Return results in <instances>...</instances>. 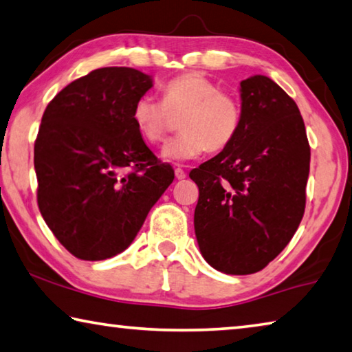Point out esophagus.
<instances>
[{
    "mask_svg": "<svg viewBox=\"0 0 352 352\" xmlns=\"http://www.w3.org/2000/svg\"><path fill=\"white\" fill-rule=\"evenodd\" d=\"M175 177L178 178V180H184V178H186V172H184V170L180 169V168H177V169H175Z\"/></svg>",
    "mask_w": 352,
    "mask_h": 352,
    "instance_id": "1",
    "label": "esophagus"
}]
</instances>
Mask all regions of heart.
<instances>
[{
	"instance_id": "1",
	"label": "heart",
	"mask_w": 352,
	"mask_h": 352,
	"mask_svg": "<svg viewBox=\"0 0 352 352\" xmlns=\"http://www.w3.org/2000/svg\"><path fill=\"white\" fill-rule=\"evenodd\" d=\"M162 93L163 102L151 96L136 99L132 121L142 140L158 144L172 127V116L182 115L178 122L182 133L162 151L166 162L183 163L206 151H223L239 133L241 102L205 74L177 76L164 83Z\"/></svg>"
}]
</instances>
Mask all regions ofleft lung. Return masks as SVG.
Returning <instances> with one entry per match:
<instances>
[{
  "instance_id": "1",
  "label": "left lung",
  "mask_w": 352,
  "mask_h": 352,
  "mask_svg": "<svg viewBox=\"0 0 352 352\" xmlns=\"http://www.w3.org/2000/svg\"><path fill=\"white\" fill-rule=\"evenodd\" d=\"M242 124L231 144L190 170L199 186L194 228L205 261L250 275L283 252L306 206L311 164L298 105L267 76L241 82Z\"/></svg>"
}]
</instances>
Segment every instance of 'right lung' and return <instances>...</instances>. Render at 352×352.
Returning <instances> with one entry per match:
<instances>
[{
	"label": "right lung",
	"mask_w": 352,
	"mask_h": 352,
	"mask_svg": "<svg viewBox=\"0 0 352 352\" xmlns=\"http://www.w3.org/2000/svg\"><path fill=\"white\" fill-rule=\"evenodd\" d=\"M152 87L138 69L99 68L46 107L34 146L37 204L76 258L124 252L174 182V169L155 157L132 121L136 99Z\"/></svg>",
	"instance_id": "add662e5"
}]
</instances>
